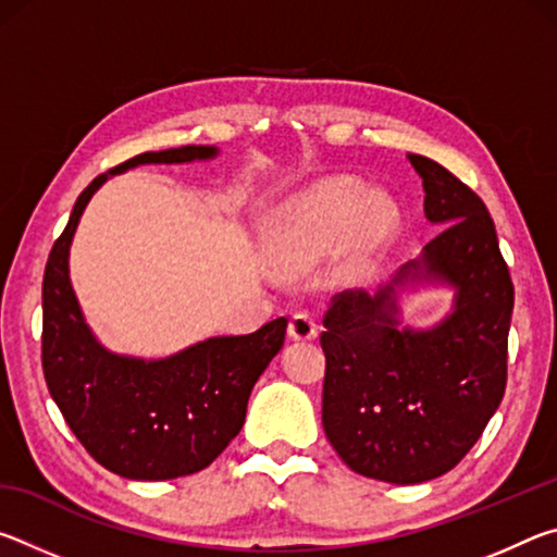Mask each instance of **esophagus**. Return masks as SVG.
Wrapping results in <instances>:
<instances>
[{"label": "esophagus", "instance_id": "esophagus-1", "mask_svg": "<svg viewBox=\"0 0 557 557\" xmlns=\"http://www.w3.org/2000/svg\"><path fill=\"white\" fill-rule=\"evenodd\" d=\"M287 334L292 342H312V338H317L319 334V326L314 322V317H309L307 312H297L289 319Z\"/></svg>", "mask_w": 557, "mask_h": 557}]
</instances>
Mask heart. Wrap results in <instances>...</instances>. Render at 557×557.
<instances>
[{
  "instance_id": "b5f03b06",
  "label": "heart",
  "mask_w": 557,
  "mask_h": 557,
  "mask_svg": "<svg viewBox=\"0 0 557 557\" xmlns=\"http://www.w3.org/2000/svg\"><path fill=\"white\" fill-rule=\"evenodd\" d=\"M356 186L329 182L314 186L312 191L272 211L265 225V245L272 268L280 272H301L322 260L338 243L342 225L348 215V268L361 270L379 245L395 228V209L388 196L366 191L358 196ZM352 210L351 214L347 209Z\"/></svg>"
}]
</instances>
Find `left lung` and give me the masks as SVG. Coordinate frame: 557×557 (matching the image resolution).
Instances as JSON below:
<instances>
[{
  "mask_svg": "<svg viewBox=\"0 0 557 557\" xmlns=\"http://www.w3.org/2000/svg\"><path fill=\"white\" fill-rule=\"evenodd\" d=\"M440 233L375 295L342 292L324 314L322 425L356 474L422 484L447 474L482 437L506 391L513 282L484 201L455 174L408 154ZM449 286L432 327L401 322L399 297Z\"/></svg>",
  "mask_w": 557,
  "mask_h": 557,
  "instance_id": "8db88e82",
  "label": "left lung"
}]
</instances>
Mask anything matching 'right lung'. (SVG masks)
Here are the masks:
<instances>
[{"mask_svg":"<svg viewBox=\"0 0 557 557\" xmlns=\"http://www.w3.org/2000/svg\"><path fill=\"white\" fill-rule=\"evenodd\" d=\"M213 145L145 152L92 178L44 272L46 385L88 455L135 482H166L211 465L238 435L252 385L285 344L287 319L245 336H211L164 358L115 354L98 342L71 285V243L92 194L139 164H191Z\"/></svg>","mask_w":557,"mask_h":557,"instance_id":"right-lung-1","label":"right lung"}]
</instances>
